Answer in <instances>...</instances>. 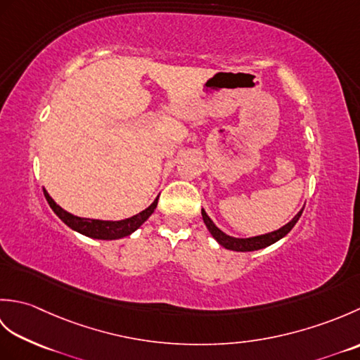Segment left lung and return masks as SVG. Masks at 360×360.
Returning <instances> with one entry per match:
<instances>
[{
    "mask_svg": "<svg viewBox=\"0 0 360 360\" xmlns=\"http://www.w3.org/2000/svg\"><path fill=\"white\" fill-rule=\"evenodd\" d=\"M303 209L298 212L297 215L289 221V223H286L283 227L277 229V231L267 232V233H263V235H257V236H249V238H236V236L227 235L226 232L221 231L219 227H217V224L213 223V221L210 219L207 213H205L204 209L201 210V215H202V219H204V224L207 226L210 235L218 241L219 246H223L229 250H235V252H252V250H259V249H264L267 246H271V244L281 240L283 236H286L290 232V229H292L297 224V221L300 219Z\"/></svg>",
    "mask_w": 360,
    "mask_h": 360,
    "instance_id": "left-lung-1",
    "label": "left lung"
}]
</instances>
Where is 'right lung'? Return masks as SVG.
Returning <instances> with one entry per match:
<instances>
[{
  "instance_id": "add662e5",
  "label": "right lung",
  "mask_w": 360,
  "mask_h": 360,
  "mask_svg": "<svg viewBox=\"0 0 360 360\" xmlns=\"http://www.w3.org/2000/svg\"><path fill=\"white\" fill-rule=\"evenodd\" d=\"M43 193H44L46 201L49 204V207L68 227H71L72 231L85 236H89V238H94V240H119V238H124V236L131 235L151 217V213L156 209L158 198H159L158 196L147 209L136 213L133 217L119 219V221H106V219L75 217L72 213L60 207V205L49 196V193L46 192V188H43Z\"/></svg>"
}]
</instances>
